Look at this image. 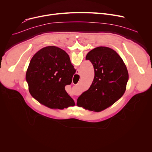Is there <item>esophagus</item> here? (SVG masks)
<instances>
[{"label":"esophagus","mask_w":152,"mask_h":152,"mask_svg":"<svg viewBox=\"0 0 152 152\" xmlns=\"http://www.w3.org/2000/svg\"><path fill=\"white\" fill-rule=\"evenodd\" d=\"M77 74H79V71H78V73H77Z\"/></svg>","instance_id":"obj_1"}]
</instances>
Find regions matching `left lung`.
Returning a JSON list of instances; mask_svg holds the SVG:
<instances>
[{"label":"left lung","instance_id":"left-lung-1","mask_svg":"<svg viewBox=\"0 0 152 152\" xmlns=\"http://www.w3.org/2000/svg\"><path fill=\"white\" fill-rule=\"evenodd\" d=\"M94 69V78L89 89L77 100V105L99 112L110 107L126 91L129 79L126 66L116 51L108 47H97L87 54Z\"/></svg>","mask_w":152,"mask_h":152}]
</instances>
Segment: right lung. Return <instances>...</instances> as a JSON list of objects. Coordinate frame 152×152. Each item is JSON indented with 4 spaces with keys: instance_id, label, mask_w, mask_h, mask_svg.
I'll list each match as a JSON object with an SVG mask.
<instances>
[{
    "instance_id": "right-lung-1",
    "label": "right lung",
    "mask_w": 152,
    "mask_h": 152,
    "mask_svg": "<svg viewBox=\"0 0 152 152\" xmlns=\"http://www.w3.org/2000/svg\"><path fill=\"white\" fill-rule=\"evenodd\" d=\"M76 69L69 55L56 46L42 48L32 57L26 81L32 97L52 109L73 106L75 102L65 89L70 84Z\"/></svg>"
}]
</instances>
